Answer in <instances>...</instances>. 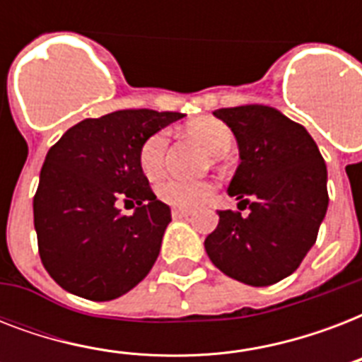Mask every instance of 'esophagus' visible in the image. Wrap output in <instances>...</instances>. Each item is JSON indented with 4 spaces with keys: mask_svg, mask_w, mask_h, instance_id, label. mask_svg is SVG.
I'll return each mask as SVG.
<instances>
[{
    "mask_svg": "<svg viewBox=\"0 0 362 362\" xmlns=\"http://www.w3.org/2000/svg\"><path fill=\"white\" fill-rule=\"evenodd\" d=\"M189 216H192V210H186V209L173 210V218H175V220H184V218H189Z\"/></svg>",
    "mask_w": 362,
    "mask_h": 362,
    "instance_id": "34e87169",
    "label": "esophagus"
}]
</instances>
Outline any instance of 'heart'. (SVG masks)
<instances>
[{
  "mask_svg": "<svg viewBox=\"0 0 362 362\" xmlns=\"http://www.w3.org/2000/svg\"><path fill=\"white\" fill-rule=\"evenodd\" d=\"M187 133L201 142L212 156H221L229 152L233 146L231 127L226 122L212 118V116H201L187 124ZM169 144L167 131H156L142 141L139 148V167L142 175L148 178H158L163 173L165 152ZM158 197L165 204H170L175 209H195L203 204L212 195L214 186L204 180H180V178H167L158 184Z\"/></svg>",
  "mask_w": 362,
  "mask_h": 362,
  "instance_id": "1",
  "label": "heart"
}]
</instances>
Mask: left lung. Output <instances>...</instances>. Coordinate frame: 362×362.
I'll return each instance as SVG.
<instances>
[{
	"label": "left lung",
	"mask_w": 362,
	"mask_h": 362,
	"mask_svg": "<svg viewBox=\"0 0 362 362\" xmlns=\"http://www.w3.org/2000/svg\"><path fill=\"white\" fill-rule=\"evenodd\" d=\"M231 127L240 165L229 184L238 210H220L204 240L210 261L253 287L293 274L315 244L327 206V167L320 148L297 122L264 105L214 110Z\"/></svg>",
	"instance_id": "8db88e82"
}]
</instances>
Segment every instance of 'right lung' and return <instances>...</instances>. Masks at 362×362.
<instances>
[{
    "label": "right lung",
    "mask_w": 362,
    "mask_h": 362,
    "mask_svg": "<svg viewBox=\"0 0 362 362\" xmlns=\"http://www.w3.org/2000/svg\"><path fill=\"white\" fill-rule=\"evenodd\" d=\"M180 112L116 110L73 125L48 150L33 197L37 246L65 291L112 300L146 278L159 255L170 209L139 167L142 141ZM118 202H135L122 216Z\"/></svg>",
    "instance_id": "add662e5"
}]
</instances>
